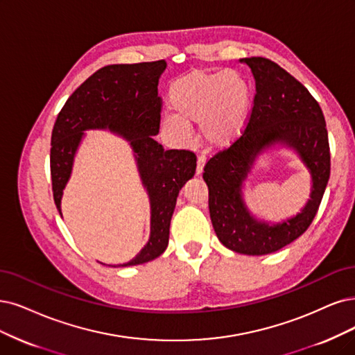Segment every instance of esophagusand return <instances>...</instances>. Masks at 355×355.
<instances>
[{
    "mask_svg": "<svg viewBox=\"0 0 355 355\" xmlns=\"http://www.w3.org/2000/svg\"><path fill=\"white\" fill-rule=\"evenodd\" d=\"M205 164H206V156L205 155H199L198 156V168H196V174L200 175L203 173Z\"/></svg>",
    "mask_w": 355,
    "mask_h": 355,
    "instance_id": "34e87169",
    "label": "esophagus"
}]
</instances>
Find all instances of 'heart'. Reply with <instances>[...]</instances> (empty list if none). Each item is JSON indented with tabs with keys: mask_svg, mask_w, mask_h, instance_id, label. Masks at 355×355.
<instances>
[{
	"mask_svg": "<svg viewBox=\"0 0 355 355\" xmlns=\"http://www.w3.org/2000/svg\"><path fill=\"white\" fill-rule=\"evenodd\" d=\"M252 99L250 83L239 71H193L171 86L169 105L175 114L166 115L164 125L184 139L187 123H198L212 146H227L247 125Z\"/></svg>",
	"mask_w": 355,
	"mask_h": 355,
	"instance_id": "1",
	"label": "heart"
}]
</instances>
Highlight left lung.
Wrapping results in <instances>:
<instances>
[{
  "label": "left lung",
  "mask_w": 355,
  "mask_h": 355,
  "mask_svg": "<svg viewBox=\"0 0 355 355\" xmlns=\"http://www.w3.org/2000/svg\"><path fill=\"white\" fill-rule=\"evenodd\" d=\"M250 67L256 95L240 139L205 165L209 212L219 241L230 250L261 256L281 250L310 227L331 175L329 140L318 101L297 78L268 58H241ZM275 146L290 148L309 169L311 199L295 216L272 225L257 220L243 200V182L257 157Z\"/></svg>",
  "instance_id": "left-lung-1"
}]
</instances>
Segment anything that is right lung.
Returning <instances> with one entry per match:
<instances>
[{"label":"right lung","instance_id":"1","mask_svg":"<svg viewBox=\"0 0 355 355\" xmlns=\"http://www.w3.org/2000/svg\"><path fill=\"white\" fill-rule=\"evenodd\" d=\"M165 69V60L102 67L73 92L52 130L51 180L61 216L62 191L85 131L108 130L125 139L133 150L141 184L149 196L150 235L136 257L118 266L146 263L165 252L178 193L196 173L193 152L165 150L153 139L159 133L162 102L157 83Z\"/></svg>","mask_w":355,"mask_h":355}]
</instances>
